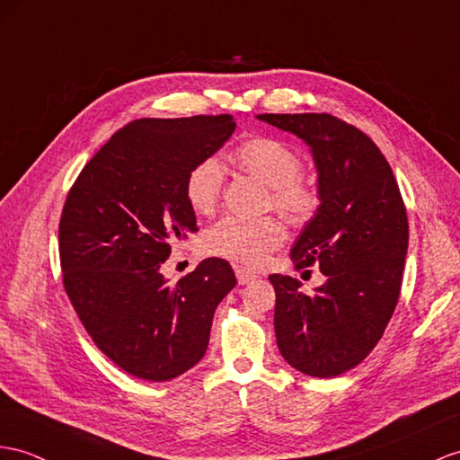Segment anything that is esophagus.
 <instances>
[{"label":"esophagus","instance_id":"1","mask_svg":"<svg viewBox=\"0 0 460 460\" xmlns=\"http://www.w3.org/2000/svg\"><path fill=\"white\" fill-rule=\"evenodd\" d=\"M236 277H238V283L240 285H250V283H253L257 277L253 269H248V267H236Z\"/></svg>","mask_w":460,"mask_h":460}]
</instances>
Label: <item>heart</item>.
<instances>
[{"label":"heart","mask_w":460,"mask_h":460,"mask_svg":"<svg viewBox=\"0 0 460 460\" xmlns=\"http://www.w3.org/2000/svg\"><path fill=\"white\" fill-rule=\"evenodd\" d=\"M230 162L240 172L248 173L267 187H271V207L290 224H306L318 210L320 197L316 187L300 177L302 158L283 140L271 137H255L242 142L230 154ZM224 173L215 158L195 164L185 179V199L197 215L215 212ZM285 240L281 222L265 218L224 217L205 234L208 253L226 257L230 261L257 265L277 250Z\"/></svg>","instance_id":"obj_1"}]
</instances>
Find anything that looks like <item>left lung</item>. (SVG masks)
<instances>
[{
	"instance_id": "1",
	"label": "left lung",
	"mask_w": 460,
	"mask_h": 460,
	"mask_svg": "<svg viewBox=\"0 0 460 460\" xmlns=\"http://www.w3.org/2000/svg\"><path fill=\"white\" fill-rule=\"evenodd\" d=\"M305 140L318 170L320 207L290 252L296 269L318 265L326 283L305 295L300 281L275 287L279 351L296 371L332 378L359 365L383 338L400 298L408 217L378 146L328 113L257 115Z\"/></svg>"
}]
</instances>
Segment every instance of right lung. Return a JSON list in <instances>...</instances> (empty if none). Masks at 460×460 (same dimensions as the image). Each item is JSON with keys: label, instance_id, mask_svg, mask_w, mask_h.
<instances>
[{"label": "right lung", "instance_id": "1", "mask_svg": "<svg viewBox=\"0 0 460 460\" xmlns=\"http://www.w3.org/2000/svg\"><path fill=\"white\" fill-rule=\"evenodd\" d=\"M234 128L230 115L132 120L85 164L64 203L66 295L99 349L137 378L164 383L203 359L215 310L236 285L220 257L175 285L160 271L172 245L197 232L189 170Z\"/></svg>", "mask_w": 460, "mask_h": 460}]
</instances>
